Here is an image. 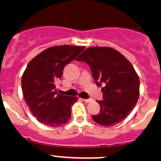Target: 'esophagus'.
Returning a JSON list of instances; mask_svg holds the SVG:
<instances>
[{"instance_id": "obj_1", "label": "esophagus", "mask_w": 161, "mask_h": 161, "mask_svg": "<svg viewBox=\"0 0 161 161\" xmlns=\"http://www.w3.org/2000/svg\"><path fill=\"white\" fill-rule=\"evenodd\" d=\"M83 101L85 103H91L92 101V99H83Z\"/></svg>"}]
</instances>
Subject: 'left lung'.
Returning a JSON list of instances; mask_svg holds the SVG:
<instances>
[{"label": "left lung", "instance_id": "obj_1", "mask_svg": "<svg viewBox=\"0 0 161 161\" xmlns=\"http://www.w3.org/2000/svg\"><path fill=\"white\" fill-rule=\"evenodd\" d=\"M90 67L96 84L102 88L103 101L99 114L92 119L103 126L123 121L137 103L140 79L133 65L120 52L110 47L88 48L76 58Z\"/></svg>", "mask_w": 161, "mask_h": 161}]
</instances>
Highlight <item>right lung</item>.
<instances>
[{
    "instance_id": "1",
    "label": "right lung",
    "mask_w": 161,
    "mask_h": 161,
    "mask_svg": "<svg viewBox=\"0 0 161 161\" xmlns=\"http://www.w3.org/2000/svg\"><path fill=\"white\" fill-rule=\"evenodd\" d=\"M85 48L69 45L50 47L28 64L21 78V88L28 107L40 123L57 127L69 120L71 108L78 97L58 93L55 82L62 78L65 65Z\"/></svg>"
}]
</instances>
